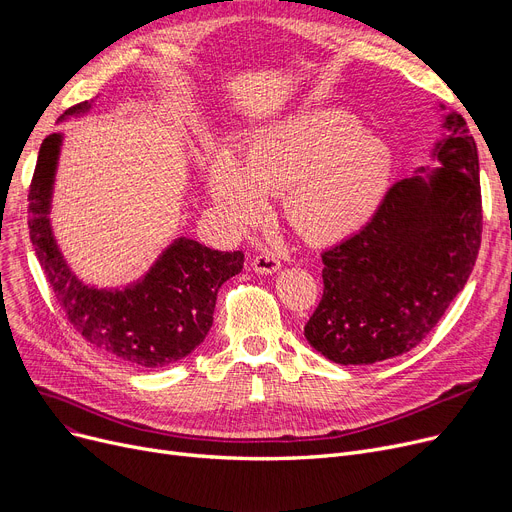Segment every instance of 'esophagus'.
<instances>
[{"mask_svg":"<svg viewBox=\"0 0 512 512\" xmlns=\"http://www.w3.org/2000/svg\"><path fill=\"white\" fill-rule=\"evenodd\" d=\"M251 265H253V270H255L257 274H265V276L276 274V272L280 270V261H278V257L272 255V253H261V255H257V257L251 261Z\"/></svg>","mask_w":512,"mask_h":512,"instance_id":"esophagus-1","label":"esophagus"}]
</instances>
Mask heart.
<instances>
[{"instance_id":"obj_1","label":"heart","mask_w":512,"mask_h":512,"mask_svg":"<svg viewBox=\"0 0 512 512\" xmlns=\"http://www.w3.org/2000/svg\"><path fill=\"white\" fill-rule=\"evenodd\" d=\"M394 172L390 145L344 110L288 116L249 141L245 164L226 147L209 159L207 188L226 226L261 218L265 193H282L286 222L315 245L340 240L380 209Z\"/></svg>"}]
</instances>
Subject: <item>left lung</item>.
Returning a JSON list of instances; mask_svg holds the SVG:
<instances>
[{
	"label": "left lung",
	"instance_id": "8db88e82",
	"mask_svg": "<svg viewBox=\"0 0 512 512\" xmlns=\"http://www.w3.org/2000/svg\"><path fill=\"white\" fill-rule=\"evenodd\" d=\"M434 166L398 180L373 218L321 255L324 297L305 326L317 353L371 365L415 348L438 324L481 245L477 145L461 114L440 103Z\"/></svg>",
	"mask_w": 512,
	"mask_h": 512
}]
</instances>
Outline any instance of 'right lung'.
Returning <instances> with one entry per match:
<instances>
[{"label":"right lung","instance_id":"right-lung-1","mask_svg":"<svg viewBox=\"0 0 512 512\" xmlns=\"http://www.w3.org/2000/svg\"><path fill=\"white\" fill-rule=\"evenodd\" d=\"M91 107L93 101L78 103L60 120L83 116ZM62 143V132L41 143L29 193V230L68 321L101 353L130 367L157 369L191 355L211 330L220 286L240 274L245 255L178 236L139 280L122 288L85 284L64 259L49 218Z\"/></svg>","mask_w":512,"mask_h":512}]
</instances>
